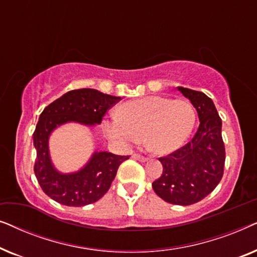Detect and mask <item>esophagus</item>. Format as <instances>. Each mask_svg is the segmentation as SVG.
Returning a JSON list of instances; mask_svg holds the SVG:
<instances>
[{"label": "esophagus", "instance_id": "1", "mask_svg": "<svg viewBox=\"0 0 257 257\" xmlns=\"http://www.w3.org/2000/svg\"><path fill=\"white\" fill-rule=\"evenodd\" d=\"M132 158H133V159L139 160V161H146L147 160L146 157H143V156H140V154H137V153L132 154Z\"/></svg>", "mask_w": 257, "mask_h": 257}]
</instances>
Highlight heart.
I'll return each instance as SVG.
<instances>
[{
	"instance_id": "obj_1",
	"label": "heart",
	"mask_w": 257,
	"mask_h": 257,
	"mask_svg": "<svg viewBox=\"0 0 257 257\" xmlns=\"http://www.w3.org/2000/svg\"><path fill=\"white\" fill-rule=\"evenodd\" d=\"M196 112L187 100L146 96L128 100L103 120L105 136L121 147L138 144L156 154H170L184 145L195 125Z\"/></svg>"
}]
</instances>
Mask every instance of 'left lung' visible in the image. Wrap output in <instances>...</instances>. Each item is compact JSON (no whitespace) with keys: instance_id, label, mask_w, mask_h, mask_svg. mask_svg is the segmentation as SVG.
Here are the masks:
<instances>
[{"instance_id":"8db88e82","label":"left lung","mask_w":257,"mask_h":257,"mask_svg":"<svg viewBox=\"0 0 257 257\" xmlns=\"http://www.w3.org/2000/svg\"><path fill=\"white\" fill-rule=\"evenodd\" d=\"M198 112L200 125L188 144L159 158L163 174L152 184L158 196L168 203L188 206L214 191L223 175L224 144L222 121L213 100L203 92L178 86Z\"/></svg>"}]
</instances>
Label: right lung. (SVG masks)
Segmentation results:
<instances>
[{"mask_svg":"<svg viewBox=\"0 0 257 257\" xmlns=\"http://www.w3.org/2000/svg\"><path fill=\"white\" fill-rule=\"evenodd\" d=\"M120 97L94 89L72 90L44 108L34 132L36 149L35 175L48 196L65 206L82 207L103 198L117 174L118 167L130 156L96 151L90 160L72 173H62L52 164L49 138L54 130L66 122L85 126L100 124L104 114Z\"/></svg>","mask_w":257,"mask_h":257,"instance_id":"1","label":"right lung"}]
</instances>
